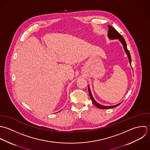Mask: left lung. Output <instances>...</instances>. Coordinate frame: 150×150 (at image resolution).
<instances>
[{
    "label": "left lung",
    "mask_w": 150,
    "mask_h": 150,
    "mask_svg": "<svg viewBox=\"0 0 150 150\" xmlns=\"http://www.w3.org/2000/svg\"><path fill=\"white\" fill-rule=\"evenodd\" d=\"M108 36L110 39H119L120 42L122 43L123 46V48H124V50H125V52L126 53V54H127V56H128V58H129V62H130V64L131 65V61H132V59H131V56H130V53L127 48V46H126V42H125V40L124 39V38H123V36L120 34V33L116 30L114 28H113L112 27H111V25H108ZM88 90H89V95H90V98L91 99L92 101H93V103L98 108H99L100 109H108V108H115V107H118L119 105H120V104H117V105H113V106H104V105H100L98 103H97L95 100L93 98L92 95H91V91H90V88H89V86H88Z\"/></svg>",
    "instance_id": "left-lung-1"
}]
</instances>
